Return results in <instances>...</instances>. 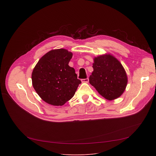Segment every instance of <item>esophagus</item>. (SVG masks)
Segmentation results:
<instances>
[{
	"label": "esophagus",
	"instance_id": "1",
	"mask_svg": "<svg viewBox=\"0 0 156 156\" xmlns=\"http://www.w3.org/2000/svg\"><path fill=\"white\" fill-rule=\"evenodd\" d=\"M81 82H82V83H87L89 82V79H88V78H86V79H82V80H81Z\"/></svg>",
	"mask_w": 156,
	"mask_h": 156
}]
</instances>
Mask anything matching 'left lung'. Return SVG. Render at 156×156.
<instances>
[{"mask_svg": "<svg viewBox=\"0 0 156 156\" xmlns=\"http://www.w3.org/2000/svg\"><path fill=\"white\" fill-rule=\"evenodd\" d=\"M93 72L90 83L108 101L119 98L125 91L128 77L120 62L114 55L105 54L94 58Z\"/></svg>", "mask_w": 156, "mask_h": 156, "instance_id": "1", "label": "left lung"}]
</instances>
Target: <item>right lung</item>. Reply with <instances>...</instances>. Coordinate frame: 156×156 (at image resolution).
Instances as JSON below:
<instances>
[{"label":"right lung","mask_w":156,"mask_h":156,"mask_svg":"<svg viewBox=\"0 0 156 156\" xmlns=\"http://www.w3.org/2000/svg\"><path fill=\"white\" fill-rule=\"evenodd\" d=\"M73 54L65 49H54L38 61L31 75L32 84L39 97L49 104L63 105L74 96L81 83L69 63Z\"/></svg>","instance_id":"right-lung-1"}]
</instances>
